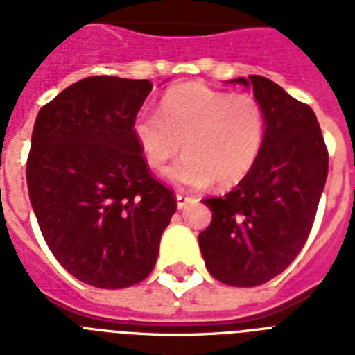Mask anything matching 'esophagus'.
Instances as JSON below:
<instances>
[{
  "mask_svg": "<svg viewBox=\"0 0 355 355\" xmlns=\"http://www.w3.org/2000/svg\"><path fill=\"white\" fill-rule=\"evenodd\" d=\"M189 202H193V197H189V195H182V193H177V206L178 210H182Z\"/></svg>",
  "mask_w": 355,
  "mask_h": 355,
  "instance_id": "1",
  "label": "esophagus"
}]
</instances>
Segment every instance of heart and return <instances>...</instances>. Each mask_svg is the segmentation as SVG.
I'll return each instance as SVG.
<instances>
[{
  "label": "heart",
  "mask_w": 355,
  "mask_h": 355,
  "mask_svg": "<svg viewBox=\"0 0 355 355\" xmlns=\"http://www.w3.org/2000/svg\"><path fill=\"white\" fill-rule=\"evenodd\" d=\"M267 114L252 94L214 90L200 83L173 86L162 96L160 114L139 112L132 136L150 169L167 171L184 188L236 186L252 171L265 144Z\"/></svg>",
  "instance_id": "b5f03b06"
}]
</instances>
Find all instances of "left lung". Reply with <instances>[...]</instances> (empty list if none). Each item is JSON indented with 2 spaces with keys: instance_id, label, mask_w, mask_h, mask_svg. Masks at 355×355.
Wrapping results in <instances>:
<instances>
[{
  "instance_id": "left-lung-1",
  "label": "left lung",
  "mask_w": 355,
  "mask_h": 355,
  "mask_svg": "<svg viewBox=\"0 0 355 355\" xmlns=\"http://www.w3.org/2000/svg\"><path fill=\"white\" fill-rule=\"evenodd\" d=\"M267 114L256 166L225 197L205 199L210 227L199 234L206 269L227 286L254 287L289 267L308 241L328 177L317 116L272 80L250 75Z\"/></svg>"
}]
</instances>
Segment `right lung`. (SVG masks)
I'll list each match as a JSON object with an SVG mask.
<instances>
[{
    "instance_id": "1",
    "label": "right lung",
    "mask_w": 355,
    "mask_h": 355,
    "mask_svg": "<svg viewBox=\"0 0 355 355\" xmlns=\"http://www.w3.org/2000/svg\"><path fill=\"white\" fill-rule=\"evenodd\" d=\"M150 90L147 79L86 77L36 116L25 171L31 206L53 256L88 286L145 280L177 211L132 136Z\"/></svg>"
}]
</instances>
